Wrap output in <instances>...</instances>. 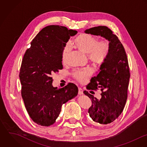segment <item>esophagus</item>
I'll list each match as a JSON object with an SVG mask.
<instances>
[{
	"label": "esophagus",
	"instance_id": "obj_1",
	"mask_svg": "<svg viewBox=\"0 0 147 147\" xmlns=\"http://www.w3.org/2000/svg\"><path fill=\"white\" fill-rule=\"evenodd\" d=\"M84 94V92H83V90L81 88H78V94L80 95H82Z\"/></svg>",
	"mask_w": 147,
	"mask_h": 147
}]
</instances>
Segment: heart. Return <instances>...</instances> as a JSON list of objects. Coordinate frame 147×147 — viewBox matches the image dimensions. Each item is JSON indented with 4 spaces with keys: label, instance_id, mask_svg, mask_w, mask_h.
Masks as SVG:
<instances>
[{
    "label": "heart",
    "instance_id": "obj_1",
    "mask_svg": "<svg viewBox=\"0 0 147 147\" xmlns=\"http://www.w3.org/2000/svg\"><path fill=\"white\" fill-rule=\"evenodd\" d=\"M72 45L81 52L87 54L88 59L93 64L100 66L105 63L110 56L111 44L107 40H100L95 36L82 33L74 40ZM70 48L66 46L62 52V61L65 62L69 53ZM92 70L91 68L86 67L75 70L73 77L81 83L85 82L91 76Z\"/></svg>",
    "mask_w": 147,
    "mask_h": 147
}]
</instances>
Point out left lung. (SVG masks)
<instances>
[{
  "label": "left lung",
  "instance_id": "1",
  "mask_svg": "<svg viewBox=\"0 0 147 147\" xmlns=\"http://www.w3.org/2000/svg\"><path fill=\"white\" fill-rule=\"evenodd\" d=\"M85 32L101 36L111 44L109 58L100 66L99 74L91 79L86 87L92 91L100 88L102 98L98 99L88 91H84L91 99L92 105L88 111L90 117L100 125L107 124L120 116L126 103L130 77L128 59L122 44L108 27H95Z\"/></svg>",
  "mask_w": 147,
  "mask_h": 147
}]
</instances>
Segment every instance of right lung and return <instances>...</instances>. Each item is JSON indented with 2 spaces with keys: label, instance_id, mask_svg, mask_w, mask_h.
<instances>
[{
  "label": "right lung",
  "instance_id": "obj_1",
  "mask_svg": "<svg viewBox=\"0 0 147 147\" xmlns=\"http://www.w3.org/2000/svg\"><path fill=\"white\" fill-rule=\"evenodd\" d=\"M77 33L63 26H47L32 40L23 56L19 73L21 94L30 117L38 125L53 124L62 105L78 94V88L73 83L53 88L52 77L62 69L63 49Z\"/></svg>",
  "mask_w": 147,
  "mask_h": 147
}]
</instances>
